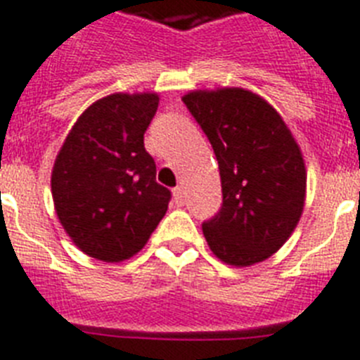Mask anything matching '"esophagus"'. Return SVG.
<instances>
[{
	"label": "esophagus",
	"mask_w": 360,
	"mask_h": 360,
	"mask_svg": "<svg viewBox=\"0 0 360 360\" xmlns=\"http://www.w3.org/2000/svg\"><path fill=\"white\" fill-rule=\"evenodd\" d=\"M184 197H186V191H184V188H180V186H178V188L172 189V198H174V204H176V206H182Z\"/></svg>",
	"instance_id": "obj_1"
}]
</instances>
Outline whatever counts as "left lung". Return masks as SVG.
<instances>
[{"mask_svg": "<svg viewBox=\"0 0 360 360\" xmlns=\"http://www.w3.org/2000/svg\"><path fill=\"white\" fill-rule=\"evenodd\" d=\"M182 100L219 163L223 206L202 225L210 251L236 267L267 260L303 215L301 146L277 109L249 89H197Z\"/></svg>", "mask_w": 360, "mask_h": 360, "instance_id": "left-lung-1", "label": "left lung"}]
</instances>
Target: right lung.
Masks as SVG:
<instances>
[{
	"mask_svg": "<svg viewBox=\"0 0 360 360\" xmlns=\"http://www.w3.org/2000/svg\"><path fill=\"white\" fill-rule=\"evenodd\" d=\"M158 93H113L83 111L51 169V197L72 243L96 260L122 262L146 245L171 191L156 182L145 131Z\"/></svg>",
	"mask_w": 360,
	"mask_h": 360,
	"instance_id": "obj_1",
	"label": "right lung"
}]
</instances>
